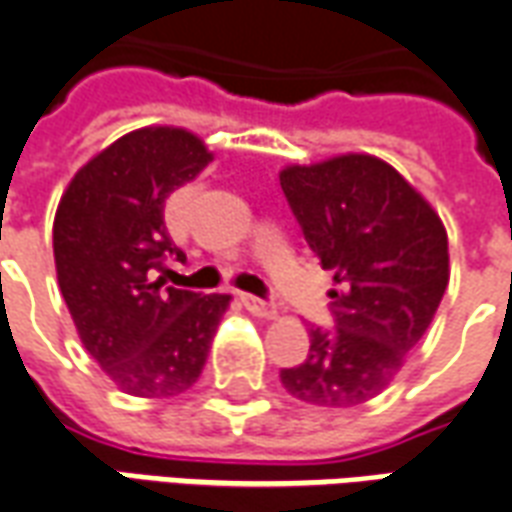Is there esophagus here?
Instances as JSON below:
<instances>
[{"label":"esophagus","mask_w":512,"mask_h":512,"mask_svg":"<svg viewBox=\"0 0 512 512\" xmlns=\"http://www.w3.org/2000/svg\"><path fill=\"white\" fill-rule=\"evenodd\" d=\"M241 304H244L252 314H257V317H274L276 314V306L271 304V301H266V298H257V295L252 293H241Z\"/></svg>","instance_id":"obj_1"}]
</instances>
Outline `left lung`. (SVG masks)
<instances>
[{
  "label": "left lung",
  "mask_w": 512,
  "mask_h": 512,
  "mask_svg": "<svg viewBox=\"0 0 512 512\" xmlns=\"http://www.w3.org/2000/svg\"><path fill=\"white\" fill-rule=\"evenodd\" d=\"M279 184L320 266L333 271V328L282 369L290 396L355 407L382 393L423 339L448 287V233L437 211L369 154L293 165Z\"/></svg>",
  "instance_id": "obj_1"
}]
</instances>
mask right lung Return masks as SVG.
<instances>
[{
    "instance_id": "1",
    "label": "right lung",
    "mask_w": 512,
    "mask_h": 512,
    "mask_svg": "<svg viewBox=\"0 0 512 512\" xmlns=\"http://www.w3.org/2000/svg\"><path fill=\"white\" fill-rule=\"evenodd\" d=\"M211 154L179 127H143L83 165L59 200L54 260L83 347L121 391L176 396L198 382L230 295L165 287V200Z\"/></svg>"
}]
</instances>
